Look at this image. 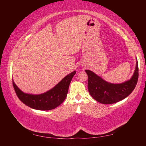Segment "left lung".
Masks as SVG:
<instances>
[{
    "instance_id": "1",
    "label": "left lung",
    "mask_w": 146,
    "mask_h": 146,
    "mask_svg": "<svg viewBox=\"0 0 146 146\" xmlns=\"http://www.w3.org/2000/svg\"><path fill=\"white\" fill-rule=\"evenodd\" d=\"M88 76V91L94 99L104 104H111L124 99L134 90L138 78V62L135 73L129 80L119 84L106 82L90 70H86Z\"/></svg>"
}]
</instances>
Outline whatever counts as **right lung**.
Returning <instances> with one entry per match:
<instances>
[{
  "instance_id": "obj_1",
  "label": "right lung",
  "mask_w": 146,
  "mask_h": 146,
  "mask_svg": "<svg viewBox=\"0 0 146 146\" xmlns=\"http://www.w3.org/2000/svg\"><path fill=\"white\" fill-rule=\"evenodd\" d=\"M76 71L66 76L53 89L40 95H30L19 90L13 81V86L17 97L24 104L35 110L48 111L53 110L64 102L67 96L69 86Z\"/></svg>"
}]
</instances>
